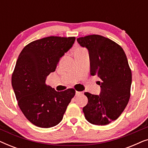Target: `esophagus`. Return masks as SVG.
I'll list each match as a JSON object with an SVG mask.
<instances>
[{
    "label": "esophagus",
    "instance_id": "1",
    "mask_svg": "<svg viewBox=\"0 0 148 148\" xmlns=\"http://www.w3.org/2000/svg\"><path fill=\"white\" fill-rule=\"evenodd\" d=\"M81 94H82V92H78V91H76L75 95H76L77 96H79V95H81Z\"/></svg>",
    "mask_w": 148,
    "mask_h": 148
}]
</instances>
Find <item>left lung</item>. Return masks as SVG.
Wrapping results in <instances>:
<instances>
[{
  "label": "left lung",
  "instance_id": "left-lung-1",
  "mask_svg": "<svg viewBox=\"0 0 148 148\" xmlns=\"http://www.w3.org/2000/svg\"><path fill=\"white\" fill-rule=\"evenodd\" d=\"M82 47L88 50L90 75L100 81L99 95L88 92V102L83 108L89 123L106 125L119 118L130 98L132 75L124 50L118 44L100 35L77 38Z\"/></svg>",
  "mask_w": 148,
  "mask_h": 148
}]
</instances>
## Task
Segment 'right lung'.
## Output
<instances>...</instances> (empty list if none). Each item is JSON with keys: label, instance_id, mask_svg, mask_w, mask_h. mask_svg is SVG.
I'll use <instances>...</instances> for the list:
<instances>
[{"label": "right lung", "instance_id": "right-lung-1", "mask_svg": "<svg viewBox=\"0 0 148 148\" xmlns=\"http://www.w3.org/2000/svg\"><path fill=\"white\" fill-rule=\"evenodd\" d=\"M75 37L50 36L23 48L12 75V86L20 109L32 124L42 128L58 125L75 94L74 89L56 92L46 84L60 58L73 45Z\"/></svg>", "mask_w": 148, "mask_h": 148}]
</instances>
